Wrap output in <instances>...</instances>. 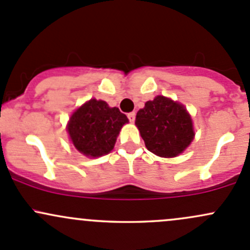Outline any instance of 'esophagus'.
I'll return each mask as SVG.
<instances>
[{
	"instance_id": "obj_1",
	"label": "esophagus",
	"mask_w": 250,
	"mask_h": 250,
	"mask_svg": "<svg viewBox=\"0 0 250 250\" xmlns=\"http://www.w3.org/2000/svg\"><path fill=\"white\" fill-rule=\"evenodd\" d=\"M128 120H129L130 122H134V121H135V112L128 113Z\"/></svg>"
}]
</instances>
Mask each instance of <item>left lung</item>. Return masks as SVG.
<instances>
[{"mask_svg":"<svg viewBox=\"0 0 250 250\" xmlns=\"http://www.w3.org/2000/svg\"><path fill=\"white\" fill-rule=\"evenodd\" d=\"M135 125L148 151L161 157H175L193 139L192 121L183 105L158 95L137 113Z\"/></svg>","mask_w":250,"mask_h":250,"instance_id":"8db88e82","label":"left lung"}]
</instances>
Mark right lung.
Masks as SVG:
<instances>
[{"instance_id": "1", "label": "right lung", "mask_w": 250, "mask_h": 250, "mask_svg": "<svg viewBox=\"0 0 250 250\" xmlns=\"http://www.w3.org/2000/svg\"><path fill=\"white\" fill-rule=\"evenodd\" d=\"M128 118L118 107L90 99L71 116L67 127L75 147L90 157L106 155L113 148L118 133Z\"/></svg>"}]
</instances>
